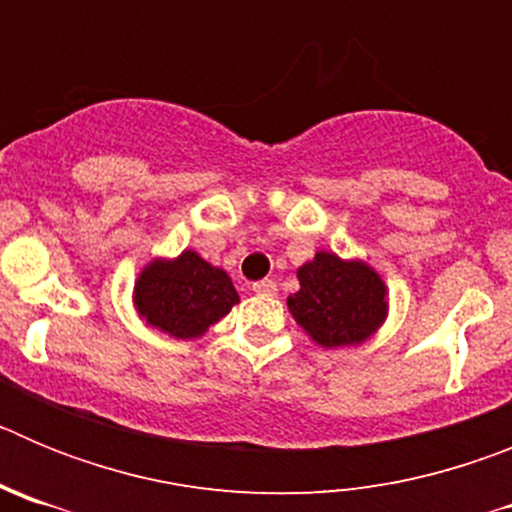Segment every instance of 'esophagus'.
Segmentation results:
<instances>
[{
	"instance_id": "obj_1",
	"label": "esophagus",
	"mask_w": 512,
	"mask_h": 512,
	"mask_svg": "<svg viewBox=\"0 0 512 512\" xmlns=\"http://www.w3.org/2000/svg\"><path fill=\"white\" fill-rule=\"evenodd\" d=\"M251 289L256 295H277V282L274 279H261V282H253Z\"/></svg>"
}]
</instances>
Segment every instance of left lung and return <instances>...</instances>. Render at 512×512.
<instances>
[{
	"label": "left lung",
	"mask_w": 512,
	"mask_h": 512,
	"mask_svg": "<svg viewBox=\"0 0 512 512\" xmlns=\"http://www.w3.org/2000/svg\"><path fill=\"white\" fill-rule=\"evenodd\" d=\"M297 279L300 289L287 297V307L318 346H359L387 318V284L366 261L318 251L297 269Z\"/></svg>",
	"instance_id": "8db88e82"
}]
</instances>
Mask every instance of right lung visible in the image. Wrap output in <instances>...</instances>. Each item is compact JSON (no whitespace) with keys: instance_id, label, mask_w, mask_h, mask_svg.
Segmentation results:
<instances>
[{"instance_id":"right-lung-1","label":"right lung","mask_w":512,"mask_h":512,"mask_svg":"<svg viewBox=\"0 0 512 512\" xmlns=\"http://www.w3.org/2000/svg\"><path fill=\"white\" fill-rule=\"evenodd\" d=\"M241 300L228 271L187 248L176 259H153L135 279L138 315L171 338H200Z\"/></svg>"}]
</instances>
